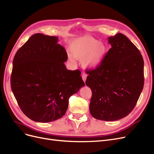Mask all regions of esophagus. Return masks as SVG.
I'll list each match as a JSON object with an SVG mask.
<instances>
[{
    "label": "esophagus",
    "mask_w": 154,
    "mask_h": 154,
    "mask_svg": "<svg viewBox=\"0 0 154 154\" xmlns=\"http://www.w3.org/2000/svg\"><path fill=\"white\" fill-rule=\"evenodd\" d=\"M87 74L85 73H82V80L84 81V82L86 81V78H87Z\"/></svg>",
    "instance_id": "1"
}]
</instances>
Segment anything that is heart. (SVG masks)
<instances>
[{"label":"heart","mask_w":154,"mask_h":154,"mask_svg":"<svg viewBox=\"0 0 154 154\" xmlns=\"http://www.w3.org/2000/svg\"><path fill=\"white\" fill-rule=\"evenodd\" d=\"M69 49L72 55H68V59L73 62V57L82 60L83 65L88 68L97 67L103 60L106 53L104 44L91 37L84 36L74 39L70 44Z\"/></svg>","instance_id":"1"}]
</instances>
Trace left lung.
I'll list each match as a JSON object with an SVG mask.
<instances>
[{"instance_id":"left-lung-1","label":"left lung","mask_w":154,"mask_h":154,"mask_svg":"<svg viewBox=\"0 0 154 154\" xmlns=\"http://www.w3.org/2000/svg\"><path fill=\"white\" fill-rule=\"evenodd\" d=\"M111 48L94 70H87L86 86L92 91L91 116L114 121L133 110L144 85V61L139 49L119 33L108 38Z\"/></svg>"}]
</instances>
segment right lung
I'll return each mask as SVG.
<instances>
[{
	"instance_id": "obj_1",
	"label": "right lung",
	"mask_w": 154,
	"mask_h": 154,
	"mask_svg": "<svg viewBox=\"0 0 154 154\" xmlns=\"http://www.w3.org/2000/svg\"><path fill=\"white\" fill-rule=\"evenodd\" d=\"M54 36L35 33L17 51L11 86L22 112L31 120L49 122L63 116L68 99L85 84L79 70H67L65 48Z\"/></svg>"
}]
</instances>
